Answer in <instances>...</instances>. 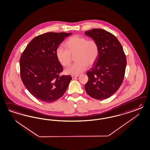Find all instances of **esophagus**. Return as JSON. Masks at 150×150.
<instances>
[{
	"label": "esophagus",
	"instance_id": "obj_1",
	"mask_svg": "<svg viewBox=\"0 0 150 150\" xmlns=\"http://www.w3.org/2000/svg\"><path fill=\"white\" fill-rule=\"evenodd\" d=\"M78 76H72V78L73 79H74L77 78V77H78Z\"/></svg>",
	"mask_w": 150,
	"mask_h": 150
}]
</instances>
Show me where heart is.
<instances>
[{
  "instance_id": "heart-1",
  "label": "heart",
  "mask_w": 150,
  "mask_h": 150,
  "mask_svg": "<svg viewBox=\"0 0 150 150\" xmlns=\"http://www.w3.org/2000/svg\"><path fill=\"white\" fill-rule=\"evenodd\" d=\"M66 49L58 47L56 56L59 62L63 66H67L72 61V56L75 54L76 63L64 70L70 75H78L91 67L96 62L99 54V45L95 40H89L78 35L71 37L64 42Z\"/></svg>"
}]
</instances>
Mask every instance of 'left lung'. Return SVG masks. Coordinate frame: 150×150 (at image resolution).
Wrapping results in <instances>:
<instances>
[{"label": "left lung", "mask_w": 150, "mask_h": 150, "mask_svg": "<svg viewBox=\"0 0 150 150\" xmlns=\"http://www.w3.org/2000/svg\"><path fill=\"white\" fill-rule=\"evenodd\" d=\"M84 34L95 40L99 47L98 58L87 71L88 81L85 90L93 98L105 99L112 96L123 82L125 54L119 40L106 30L93 29Z\"/></svg>", "instance_id": "1"}]
</instances>
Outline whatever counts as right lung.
Instances as JSON below:
<instances>
[{
  "mask_svg": "<svg viewBox=\"0 0 150 150\" xmlns=\"http://www.w3.org/2000/svg\"><path fill=\"white\" fill-rule=\"evenodd\" d=\"M66 33H47L33 39L20 59V77L25 87L41 102L52 103L67 89L72 77L61 76L63 67L56 56V50L65 38Z\"/></svg>",
  "mask_w": 150,
  "mask_h": 150,
  "instance_id": "obj_1",
  "label": "right lung"
}]
</instances>
